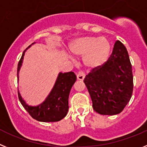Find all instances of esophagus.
<instances>
[{
    "mask_svg": "<svg viewBox=\"0 0 147 147\" xmlns=\"http://www.w3.org/2000/svg\"><path fill=\"white\" fill-rule=\"evenodd\" d=\"M84 78H85V74L82 71H80V72H78V73L77 74V78H78V80H83Z\"/></svg>",
    "mask_w": 147,
    "mask_h": 147,
    "instance_id": "obj_1",
    "label": "esophagus"
}]
</instances>
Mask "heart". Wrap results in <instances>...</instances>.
<instances>
[{
	"instance_id": "heart-1",
	"label": "heart",
	"mask_w": 147,
	"mask_h": 147,
	"mask_svg": "<svg viewBox=\"0 0 147 147\" xmlns=\"http://www.w3.org/2000/svg\"><path fill=\"white\" fill-rule=\"evenodd\" d=\"M71 53L83 57V64L89 69L98 68L108 61L111 54L112 45L106 38L84 36L72 42L69 45Z\"/></svg>"
}]
</instances>
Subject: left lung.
Masks as SVG:
<instances>
[{
    "label": "left lung",
    "mask_w": 147,
    "mask_h": 147,
    "mask_svg": "<svg viewBox=\"0 0 147 147\" xmlns=\"http://www.w3.org/2000/svg\"><path fill=\"white\" fill-rule=\"evenodd\" d=\"M83 82L96 113L102 115L121 113L129 102L133 91L132 64L125 46L116 41L108 61L102 67L92 69Z\"/></svg>",
    "instance_id": "8db88e82"
}]
</instances>
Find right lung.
<instances>
[{
    "mask_svg": "<svg viewBox=\"0 0 147 147\" xmlns=\"http://www.w3.org/2000/svg\"><path fill=\"white\" fill-rule=\"evenodd\" d=\"M27 49L25 50L22 57L18 62V78L24 53ZM75 81L76 75L73 72L59 73L53 88L45 101L41 105L36 107L29 106L25 102L24 100H22L20 94L18 92L19 100L28 113L34 119L44 122L59 121L64 118L68 112L69 95L71 88Z\"/></svg>",
    "mask_w": 147,
    "mask_h": 147,
    "instance_id": "obj_1",
    "label": "right lung"
}]
</instances>
